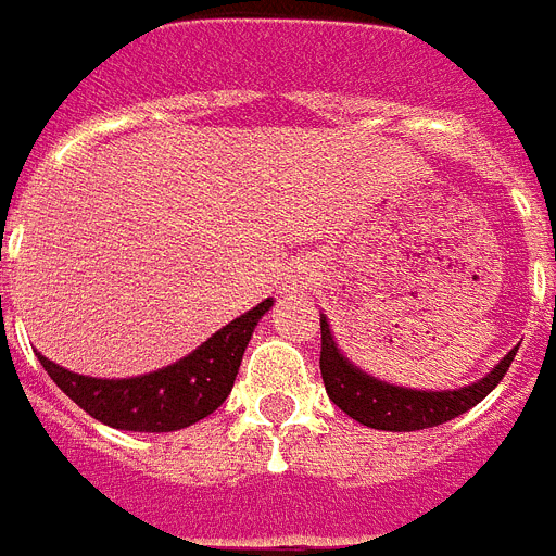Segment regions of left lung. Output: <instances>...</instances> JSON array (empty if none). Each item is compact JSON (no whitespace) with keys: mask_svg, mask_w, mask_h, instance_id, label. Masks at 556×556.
Instances as JSON below:
<instances>
[{"mask_svg":"<svg viewBox=\"0 0 556 556\" xmlns=\"http://www.w3.org/2000/svg\"><path fill=\"white\" fill-rule=\"evenodd\" d=\"M319 325V367L328 399L342 413H348L353 421L365 424L370 429H384V432H415V429L438 427V424L458 418L501 384L517 353V348L508 350L483 379L472 381V384L455 387V390H415V387H399L376 379V376L353 365L336 344L328 316L321 314Z\"/></svg>","mask_w":556,"mask_h":556,"instance_id":"8db88e82","label":"left lung"}]
</instances>
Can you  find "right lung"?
Listing matches in <instances>:
<instances>
[{
  "label": "right lung",
  "mask_w": 556,
  "mask_h": 556,
  "mask_svg": "<svg viewBox=\"0 0 556 556\" xmlns=\"http://www.w3.org/2000/svg\"><path fill=\"white\" fill-rule=\"evenodd\" d=\"M270 305L274 300H263L175 365L132 379H92L55 365L41 353L36 356L55 387L96 421L127 432H175L212 415L228 399L251 333Z\"/></svg>",
  "instance_id": "obj_1"
}]
</instances>
